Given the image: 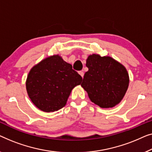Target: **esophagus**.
Wrapping results in <instances>:
<instances>
[{
  "instance_id": "esophagus-1",
  "label": "esophagus",
  "mask_w": 152,
  "mask_h": 152,
  "mask_svg": "<svg viewBox=\"0 0 152 152\" xmlns=\"http://www.w3.org/2000/svg\"><path fill=\"white\" fill-rule=\"evenodd\" d=\"M78 73L81 76H82V78H83V76H84V72H83V71H80V72H78Z\"/></svg>"
}]
</instances>
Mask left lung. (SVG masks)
Instances as JSON below:
<instances>
[{
    "mask_svg": "<svg viewBox=\"0 0 152 152\" xmlns=\"http://www.w3.org/2000/svg\"><path fill=\"white\" fill-rule=\"evenodd\" d=\"M89 70L81 84L91 101L102 108L113 107L125 96L129 85L125 67L112 58L89 56L86 62Z\"/></svg>",
    "mask_w": 152,
    "mask_h": 152,
    "instance_id": "8db88e82",
    "label": "left lung"
}]
</instances>
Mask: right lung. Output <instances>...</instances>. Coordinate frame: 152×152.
Listing matches in <instances>:
<instances>
[{"label":"right lung","instance_id":"obj_1","mask_svg":"<svg viewBox=\"0 0 152 152\" xmlns=\"http://www.w3.org/2000/svg\"><path fill=\"white\" fill-rule=\"evenodd\" d=\"M82 80L71 64L58 55L44 59L30 70L26 81L29 97L45 112H52L66 104L72 89Z\"/></svg>","mask_w":152,"mask_h":152}]
</instances>
